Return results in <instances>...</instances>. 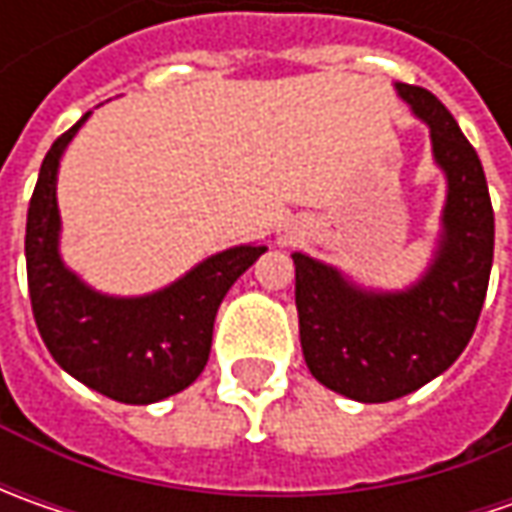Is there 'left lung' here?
Instances as JSON below:
<instances>
[{
    "mask_svg": "<svg viewBox=\"0 0 512 512\" xmlns=\"http://www.w3.org/2000/svg\"><path fill=\"white\" fill-rule=\"evenodd\" d=\"M396 90L430 128L433 159L447 176L442 239L427 273L407 290L382 293L293 253L307 367L325 387L364 404L402 399L462 356L493 267V205L476 150L430 90L404 82Z\"/></svg>",
    "mask_w": 512,
    "mask_h": 512,
    "instance_id": "obj_1",
    "label": "left lung"
}]
</instances>
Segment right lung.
I'll use <instances>...</instances> for the list:
<instances>
[{"label":"right lung","mask_w":512,"mask_h":512,"mask_svg":"<svg viewBox=\"0 0 512 512\" xmlns=\"http://www.w3.org/2000/svg\"><path fill=\"white\" fill-rule=\"evenodd\" d=\"M90 110L65 130L42 162L25 227L33 319L50 356L73 379L122 404H153L196 382L213 342L225 293L265 245H239L205 259L150 296L116 299L88 287L59 256V159Z\"/></svg>","instance_id":"obj_1"}]
</instances>
